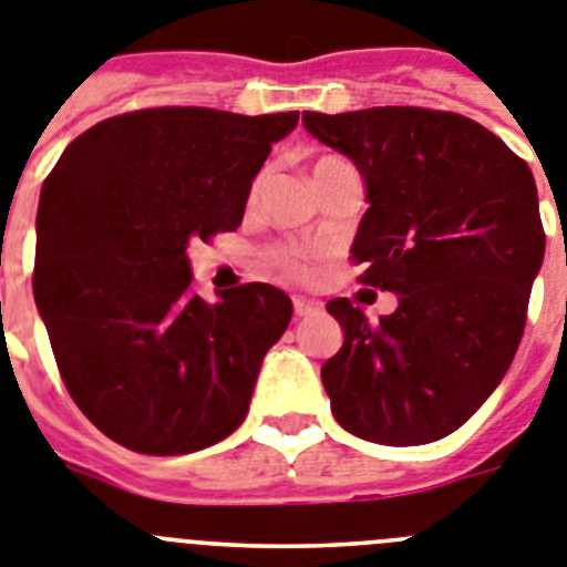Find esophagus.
Returning <instances> with one entry per match:
<instances>
[{"mask_svg": "<svg viewBox=\"0 0 567 567\" xmlns=\"http://www.w3.org/2000/svg\"><path fill=\"white\" fill-rule=\"evenodd\" d=\"M321 310V302L308 299V296H293V313L296 316H313Z\"/></svg>", "mask_w": 567, "mask_h": 567, "instance_id": "34e87169", "label": "esophagus"}]
</instances>
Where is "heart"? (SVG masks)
I'll return each mask as SVG.
<instances>
[{
	"instance_id": "obj_1",
	"label": "heart",
	"mask_w": 567,
	"mask_h": 567,
	"mask_svg": "<svg viewBox=\"0 0 567 567\" xmlns=\"http://www.w3.org/2000/svg\"><path fill=\"white\" fill-rule=\"evenodd\" d=\"M321 161H333V157H321ZM282 265L293 274H308V265H305V259L299 254H282Z\"/></svg>"
}]
</instances>
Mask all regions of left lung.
Returning <instances> with one entry per match:
<instances>
[{"mask_svg":"<svg viewBox=\"0 0 567 567\" xmlns=\"http://www.w3.org/2000/svg\"><path fill=\"white\" fill-rule=\"evenodd\" d=\"M305 130L355 163L367 212L353 254L361 282L392 290L375 324L339 296L344 344L321 364L336 421L384 446L452 435L512 367L545 234L537 183L494 132L421 106L321 115Z\"/></svg>","mask_w":567,"mask_h":567,"instance_id":"left-lung-1","label":"left lung"}]
</instances>
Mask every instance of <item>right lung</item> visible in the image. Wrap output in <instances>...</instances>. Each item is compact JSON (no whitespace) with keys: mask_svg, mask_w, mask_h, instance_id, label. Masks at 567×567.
Returning a JSON list of instances; mask_svg holds the SVG:
<instances>
[{"mask_svg":"<svg viewBox=\"0 0 567 567\" xmlns=\"http://www.w3.org/2000/svg\"><path fill=\"white\" fill-rule=\"evenodd\" d=\"M299 112H126L81 132L42 186L35 308L90 421L144 455H188L248 415L293 305L251 282L206 302L188 243L237 231L271 146Z\"/></svg>","mask_w":567,"mask_h":567,"instance_id":"add662e5","label":"right lung"}]
</instances>
